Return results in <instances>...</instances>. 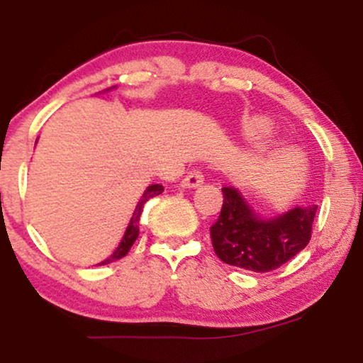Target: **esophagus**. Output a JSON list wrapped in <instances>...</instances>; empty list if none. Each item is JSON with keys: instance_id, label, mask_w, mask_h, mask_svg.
I'll list each match as a JSON object with an SVG mask.
<instances>
[{"instance_id": "obj_1", "label": "esophagus", "mask_w": 363, "mask_h": 363, "mask_svg": "<svg viewBox=\"0 0 363 363\" xmlns=\"http://www.w3.org/2000/svg\"><path fill=\"white\" fill-rule=\"evenodd\" d=\"M205 181V176L199 169H193L187 172V176L182 179V186L184 187H198L201 182Z\"/></svg>"}]
</instances>
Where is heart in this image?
<instances>
[{
    "instance_id": "heart-1",
    "label": "heart",
    "mask_w": 363,
    "mask_h": 363,
    "mask_svg": "<svg viewBox=\"0 0 363 363\" xmlns=\"http://www.w3.org/2000/svg\"><path fill=\"white\" fill-rule=\"evenodd\" d=\"M268 121L262 119V118H251L245 121L244 124V135L247 136V138H254V136L261 135V133H264L266 129H268Z\"/></svg>"
}]
</instances>
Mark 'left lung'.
I'll return each instance as SVG.
<instances>
[{
	"instance_id": "left-lung-1",
	"label": "left lung",
	"mask_w": 363,
	"mask_h": 363,
	"mask_svg": "<svg viewBox=\"0 0 363 363\" xmlns=\"http://www.w3.org/2000/svg\"><path fill=\"white\" fill-rule=\"evenodd\" d=\"M222 193V211L210 227V237L215 254L227 264L256 273L273 272L309 244L318 205L261 220L234 187H223Z\"/></svg>"
}]
</instances>
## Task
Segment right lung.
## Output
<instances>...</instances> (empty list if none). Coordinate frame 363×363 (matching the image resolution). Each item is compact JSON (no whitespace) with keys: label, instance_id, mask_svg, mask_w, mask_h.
Here are the masks:
<instances>
[{"label":"right lung","instance_id":"obj_1","mask_svg":"<svg viewBox=\"0 0 363 363\" xmlns=\"http://www.w3.org/2000/svg\"><path fill=\"white\" fill-rule=\"evenodd\" d=\"M162 191H164V186L162 184H152L147 187V191H145L143 196H141L138 205H136V208H135V213H133V216H131V222H129V227L126 228V234H124L123 240H121L119 247L116 249L114 254H112L111 257L104 259L101 264H109V262H114V261L121 259V257L126 256V254L129 252V249H131V245L135 244V240L138 239V235H140V215H141V211H143V205L148 201L150 198L160 194Z\"/></svg>","mask_w":363,"mask_h":363}]
</instances>
